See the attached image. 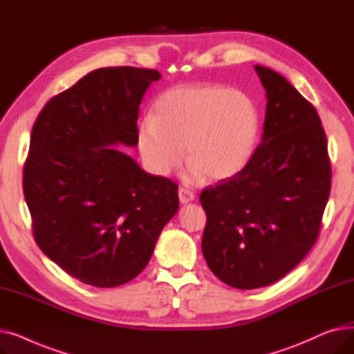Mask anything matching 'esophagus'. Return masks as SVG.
I'll list each match as a JSON object with an SVG mask.
<instances>
[{
    "label": "esophagus",
    "instance_id": "obj_1",
    "mask_svg": "<svg viewBox=\"0 0 354 354\" xmlns=\"http://www.w3.org/2000/svg\"><path fill=\"white\" fill-rule=\"evenodd\" d=\"M178 194H179V201H180V203H188V202L194 201V198H195L194 192L189 191V189H187V188H179Z\"/></svg>",
    "mask_w": 354,
    "mask_h": 354
}]
</instances>
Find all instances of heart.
I'll return each mask as SVG.
<instances>
[{
    "label": "heart",
    "mask_w": 354,
    "mask_h": 354,
    "mask_svg": "<svg viewBox=\"0 0 354 354\" xmlns=\"http://www.w3.org/2000/svg\"><path fill=\"white\" fill-rule=\"evenodd\" d=\"M258 133L259 113L248 96L215 84H182L158 96L152 119L138 124L136 142L155 175L174 171L185 146L189 180H227L251 160Z\"/></svg>",
    "instance_id": "1"
}]
</instances>
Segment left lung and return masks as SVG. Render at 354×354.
Segmentation results:
<instances>
[{
  "label": "left lung",
  "mask_w": 354,
  "mask_h": 354,
  "mask_svg": "<svg viewBox=\"0 0 354 354\" xmlns=\"http://www.w3.org/2000/svg\"><path fill=\"white\" fill-rule=\"evenodd\" d=\"M255 71L267 91L263 140L243 172L199 196L205 261L239 290L272 284L300 264L319 236L331 185L317 110L281 74Z\"/></svg>",
  "instance_id": "left-lung-1"
}]
</instances>
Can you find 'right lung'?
Returning a JSON list of instances; mask_svg holds the SVG:
<instances>
[{
	"label": "right lung",
	"instance_id": "right-lung-1",
	"mask_svg": "<svg viewBox=\"0 0 354 354\" xmlns=\"http://www.w3.org/2000/svg\"><path fill=\"white\" fill-rule=\"evenodd\" d=\"M159 79L138 67L90 71L48 100L32 126L23 189L35 243L84 284L133 280L179 208L175 182L111 147L138 145L139 104Z\"/></svg>",
	"mask_w": 354,
	"mask_h": 354
}]
</instances>
